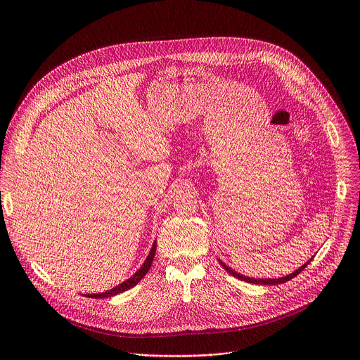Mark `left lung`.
<instances>
[{
    "instance_id": "1",
    "label": "left lung",
    "mask_w": 360,
    "mask_h": 360,
    "mask_svg": "<svg viewBox=\"0 0 360 360\" xmlns=\"http://www.w3.org/2000/svg\"><path fill=\"white\" fill-rule=\"evenodd\" d=\"M312 259H309L307 261L304 265H302L299 269H296L295 272H292L290 275H288V276H282V278H278V279H258V278H248V276H245V275H240V274H238V272H235V271H232L229 266H226L224 262H221L219 261V264L224 266V269L228 272V274H231L232 276H235V278H238V279H240V281H245V282H248V283H256V285H279V283H285V282H288V281H290V279H293L295 276H297L307 265H309V262H311Z\"/></svg>"
}]
</instances>
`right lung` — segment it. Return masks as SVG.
Returning <instances> with one entry per match:
<instances>
[{
	"instance_id": "add662e5",
	"label": "right lung",
	"mask_w": 360,
	"mask_h": 360,
	"mask_svg": "<svg viewBox=\"0 0 360 360\" xmlns=\"http://www.w3.org/2000/svg\"><path fill=\"white\" fill-rule=\"evenodd\" d=\"M155 250H157V242H153V245H152V249H150V252H149V255H148V258H146V261L143 262V265L128 279V281H125V282H122L121 285H118V286H115V288H112L111 290H107V292H102V293H92V295H85V296H88V297H95V299H101V297H111V296H115V295H118V293H122V292H125V290H128V289H131V288H134L146 274H148V271H149V268H150V265H152V261H153V256H155Z\"/></svg>"
}]
</instances>
